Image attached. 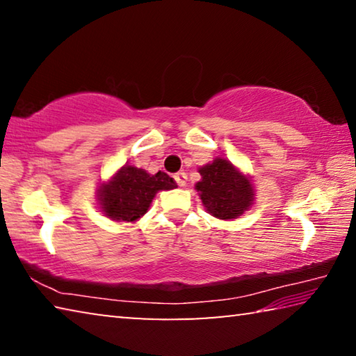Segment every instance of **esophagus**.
Segmentation results:
<instances>
[{
  "instance_id": "obj_1",
  "label": "esophagus",
  "mask_w": 356,
  "mask_h": 356,
  "mask_svg": "<svg viewBox=\"0 0 356 356\" xmlns=\"http://www.w3.org/2000/svg\"><path fill=\"white\" fill-rule=\"evenodd\" d=\"M174 179H176V182H177L179 186L186 185V174L185 172H177L176 176H174Z\"/></svg>"
}]
</instances>
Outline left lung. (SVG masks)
I'll return each instance as SVG.
<instances>
[{"mask_svg":"<svg viewBox=\"0 0 356 356\" xmlns=\"http://www.w3.org/2000/svg\"><path fill=\"white\" fill-rule=\"evenodd\" d=\"M201 180L195 185L210 215L220 220H234L243 215L254 202L251 179L240 172L231 161L215 159L200 168Z\"/></svg>","mask_w":356,"mask_h":356,"instance_id":"obj_1","label":"left lung"}]
</instances>
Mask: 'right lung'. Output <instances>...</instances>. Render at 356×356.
Segmentation results:
<instances>
[{
    "instance_id": "right-lung-1",
    "label": "right lung",
    "mask_w": 356,
    "mask_h": 356,
    "mask_svg": "<svg viewBox=\"0 0 356 356\" xmlns=\"http://www.w3.org/2000/svg\"><path fill=\"white\" fill-rule=\"evenodd\" d=\"M177 184L166 172L149 174L141 168L125 165L110 182L97 190V201L108 218L114 221H136L147 212L160 190H172Z\"/></svg>"
}]
</instances>
